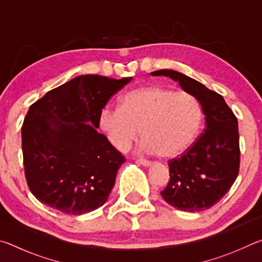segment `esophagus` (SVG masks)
I'll return each instance as SVG.
<instances>
[{
	"label": "esophagus",
	"mask_w": 262,
	"mask_h": 262,
	"mask_svg": "<svg viewBox=\"0 0 262 262\" xmlns=\"http://www.w3.org/2000/svg\"><path fill=\"white\" fill-rule=\"evenodd\" d=\"M136 162L141 164V165H143V166H149L150 165V162L147 161V159H143V158H139Z\"/></svg>",
	"instance_id": "esophagus-1"
}]
</instances>
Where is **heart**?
<instances>
[{
  "label": "heart",
  "mask_w": 262,
  "mask_h": 262,
  "mask_svg": "<svg viewBox=\"0 0 262 262\" xmlns=\"http://www.w3.org/2000/svg\"><path fill=\"white\" fill-rule=\"evenodd\" d=\"M201 122V106L193 95L159 85L134 89L121 97L119 108H104L99 115L101 130L115 148H129L140 130L141 149L161 158L187 150Z\"/></svg>",
  "instance_id": "1"
}]
</instances>
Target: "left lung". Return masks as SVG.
Instances as JSON below:
<instances>
[{
  "instance_id": "8db88e82",
  "label": "left lung",
  "mask_w": 262,
  "mask_h": 262,
  "mask_svg": "<svg viewBox=\"0 0 262 262\" xmlns=\"http://www.w3.org/2000/svg\"><path fill=\"white\" fill-rule=\"evenodd\" d=\"M201 104L206 129L179 158L168 161L170 181L161 194L168 205L184 211H202L216 205L231 188L241 164L238 121L223 97L202 83L171 69L156 70Z\"/></svg>"
}]
</instances>
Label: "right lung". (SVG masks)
Segmentation results:
<instances>
[{
  "label": "right lung",
  "instance_id": "add662e5",
  "mask_svg": "<svg viewBox=\"0 0 262 262\" xmlns=\"http://www.w3.org/2000/svg\"><path fill=\"white\" fill-rule=\"evenodd\" d=\"M130 81L81 75L30 106L21 149L26 181L39 201L70 215L107 201L126 159L97 128L108 99Z\"/></svg>",
  "mask_w": 262,
  "mask_h": 262
}]
</instances>
